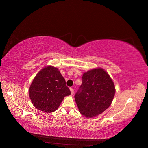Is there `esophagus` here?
Wrapping results in <instances>:
<instances>
[{
	"label": "esophagus",
	"mask_w": 148,
	"mask_h": 148,
	"mask_svg": "<svg viewBox=\"0 0 148 148\" xmlns=\"http://www.w3.org/2000/svg\"><path fill=\"white\" fill-rule=\"evenodd\" d=\"M70 90H71V95H73V94H74V90L72 88H71Z\"/></svg>",
	"instance_id": "obj_1"
}]
</instances>
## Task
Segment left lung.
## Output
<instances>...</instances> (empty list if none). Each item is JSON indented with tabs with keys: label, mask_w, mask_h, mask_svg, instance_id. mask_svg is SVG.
Wrapping results in <instances>:
<instances>
[{
	"label": "left lung",
	"mask_w": 148,
	"mask_h": 148,
	"mask_svg": "<svg viewBox=\"0 0 148 148\" xmlns=\"http://www.w3.org/2000/svg\"><path fill=\"white\" fill-rule=\"evenodd\" d=\"M115 87L111 77L101 68L84 72L82 84L74 98L81 114L92 118L108 109L114 98Z\"/></svg>",
	"instance_id": "left-lung-1"
}]
</instances>
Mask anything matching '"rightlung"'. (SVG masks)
<instances>
[{
  "label": "right lung",
  "instance_id": "add662e5",
  "mask_svg": "<svg viewBox=\"0 0 148 148\" xmlns=\"http://www.w3.org/2000/svg\"><path fill=\"white\" fill-rule=\"evenodd\" d=\"M71 91L57 68L48 66L34 78L29 88V97L37 109L53 112L58 108L64 97Z\"/></svg>",
  "mask_w": 148,
  "mask_h": 148
}]
</instances>
